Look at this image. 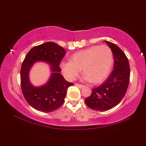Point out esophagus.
Instances as JSON below:
<instances>
[{
    "label": "esophagus",
    "mask_w": 146,
    "mask_h": 146,
    "mask_svg": "<svg viewBox=\"0 0 146 146\" xmlns=\"http://www.w3.org/2000/svg\"><path fill=\"white\" fill-rule=\"evenodd\" d=\"M75 86H76V87H78V88H80V89L83 88L84 87V86L81 85V84H75Z\"/></svg>",
    "instance_id": "esophagus-1"
}]
</instances>
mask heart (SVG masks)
Here are the masks:
<instances>
[{"label": "heart", "instance_id": "obj_1", "mask_svg": "<svg viewBox=\"0 0 146 146\" xmlns=\"http://www.w3.org/2000/svg\"><path fill=\"white\" fill-rule=\"evenodd\" d=\"M70 61L60 64L62 72L69 80H73L81 70L83 80L94 84L104 82L110 75L113 64L111 49L106 45L93 46L70 56Z\"/></svg>", "mask_w": 146, "mask_h": 146}]
</instances>
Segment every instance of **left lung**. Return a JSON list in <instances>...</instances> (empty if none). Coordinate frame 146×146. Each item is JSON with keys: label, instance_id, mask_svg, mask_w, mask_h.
Listing matches in <instances>:
<instances>
[{"label": "left lung", "instance_id": "left-lung-1", "mask_svg": "<svg viewBox=\"0 0 146 146\" xmlns=\"http://www.w3.org/2000/svg\"><path fill=\"white\" fill-rule=\"evenodd\" d=\"M111 49L114 58V70L105 82L93 89L85 102L89 108L100 111L111 110L118 104L126 93L129 83L130 68L125 53L116 44L105 40Z\"/></svg>", "mask_w": 146, "mask_h": 146}]
</instances>
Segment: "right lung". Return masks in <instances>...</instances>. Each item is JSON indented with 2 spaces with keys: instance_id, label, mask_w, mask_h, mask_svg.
<instances>
[{
  "instance_id": "obj_1",
  "label": "right lung",
  "mask_w": 146,
  "mask_h": 146,
  "mask_svg": "<svg viewBox=\"0 0 146 146\" xmlns=\"http://www.w3.org/2000/svg\"><path fill=\"white\" fill-rule=\"evenodd\" d=\"M66 51L56 43L48 42L33 47L27 54L21 70V89L27 102L32 108L48 113L62 105L68 88L73 85L66 81L60 74L59 65ZM43 61L50 67L51 75L46 83L35 86L29 79V72L35 63Z\"/></svg>"
}]
</instances>
